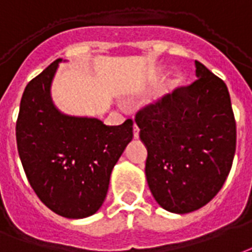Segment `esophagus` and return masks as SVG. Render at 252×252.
<instances>
[{
  "instance_id": "obj_1",
  "label": "esophagus",
  "mask_w": 252,
  "mask_h": 252,
  "mask_svg": "<svg viewBox=\"0 0 252 252\" xmlns=\"http://www.w3.org/2000/svg\"><path fill=\"white\" fill-rule=\"evenodd\" d=\"M139 133H140V129H139V126H133V137H135V139H139Z\"/></svg>"
}]
</instances>
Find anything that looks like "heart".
<instances>
[{"mask_svg": "<svg viewBox=\"0 0 252 252\" xmlns=\"http://www.w3.org/2000/svg\"><path fill=\"white\" fill-rule=\"evenodd\" d=\"M179 83H180V79H176L175 81H173V84H179Z\"/></svg>", "mask_w": 252, "mask_h": 252, "instance_id": "obj_1", "label": "heart"}]
</instances>
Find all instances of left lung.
<instances>
[{
  "label": "left lung",
  "mask_w": 252,
  "mask_h": 252,
  "mask_svg": "<svg viewBox=\"0 0 252 252\" xmlns=\"http://www.w3.org/2000/svg\"><path fill=\"white\" fill-rule=\"evenodd\" d=\"M197 79L137 111L155 200L175 214L196 211L220 191L232 167L236 123L227 85L199 61Z\"/></svg>",
  "instance_id": "1"
}]
</instances>
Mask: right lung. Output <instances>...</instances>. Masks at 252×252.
<instances>
[{
    "label": "right lung",
    "instance_id": "add662e5",
    "mask_svg": "<svg viewBox=\"0 0 252 252\" xmlns=\"http://www.w3.org/2000/svg\"><path fill=\"white\" fill-rule=\"evenodd\" d=\"M61 59L28 83L16 123L17 150L33 191L57 215H93L107 196L111 172L133 137V121L105 126L63 115L50 98Z\"/></svg>",
    "mask_w": 252,
    "mask_h": 252
}]
</instances>
